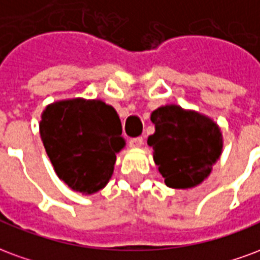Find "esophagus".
<instances>
[{
  "mask_svg": "<svg viewBox=\"0 0 260 260\" xmlns=\"http://www.w3.org/2000/svg\"><path fill=\"white\" fill-rule=\"evenodd\" d=\"M143 144H144L143 138L137 137V138H132V140H130V143H128V145H130V148H140Z\"/></svg>",
  "mask_w": 260,
  "mask_h": 260,
  "instance_id": "esophagus-1",
  "label": "esophagus"
}]
</instances>
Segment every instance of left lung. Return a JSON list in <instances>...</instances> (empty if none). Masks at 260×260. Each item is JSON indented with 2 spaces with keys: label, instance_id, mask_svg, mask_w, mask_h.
I'll list each match as a JSON object with an SVG mask.
<instances>
[{
  "label": "left lung",
  "instance_id": "obj_1",
  "mask_svg": "<svg viewBox=\"0 0 260 260\" xmlns=\"http://www.w3.org/2000/svg\"><path fill=\"white\" fill-rule=\"evenodd\" d=\"M155 133L148 137L165 184L190 190L202 184L223 152V134L210 116L168 104L151 113Z\"/></svg>",
  "mask_w": 260,
  "mask_h": 260
}]
</instances>
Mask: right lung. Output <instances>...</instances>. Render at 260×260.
I'll return each mask as SVG.
<instances>
[{"label":"right lung","instance_id":"obj_1","mask_svg":"<svg viewBox=\"0 0 260 260\" xmlns=\"http://www.w3.org/2000/svg\"><path fill=\"white\" fill-rule=\"evenodd\" d=\"M39 127L55 173L69 188L94 195L108 184L126 147L115 108L96 98L59 100L45 107Z\"/></svg>","mask_w":260,"mask_h":260}]
</instances>
